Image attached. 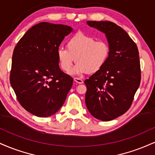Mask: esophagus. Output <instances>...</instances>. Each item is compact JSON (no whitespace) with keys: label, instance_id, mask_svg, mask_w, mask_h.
Masks as SVG:
<instances>
[{"label":"esophagus","instance_id":"1","mask_svg":"<svg viewBox=\"0 0 155 155\" xmlns=\"http://www.w3.org/2000/svg\"><path fill=\"white\" fill-rule=\"evenodd\" d=\"M74 81H76V83H78V84H82L84 81H83V80L82 79H79V78H74Z\"/></svg>","mask_w":155,"mask_h":155}]
</instances>
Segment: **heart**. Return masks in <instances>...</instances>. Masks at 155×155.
I'll return each mask as SVG.
<instances>
[{
  "instance_id": "1",
  "label": "heart",
  "mask_w": 155,
  "mask_h": 155,
  "mask_svg": "<svg viewBox=\"0 0 155 155\" xmlns=\"http://www.w3.org/2000/svg\"><path fill=\"white\" fill-rule=\"evenodd\" d=\"M60 68L68 73L75 60L76 65L71 71L74 75L95 73L106 65L110 55V47L104 40L96 41L94 37L77 33L68 39L67 48L57 50Z\"/></svg>"
}]
</instances>
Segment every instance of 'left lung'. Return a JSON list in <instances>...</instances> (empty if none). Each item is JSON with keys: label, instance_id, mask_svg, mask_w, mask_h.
I'll return each mask as SVG.
<instances>
[{"label": "left lung", "instance_id": "8db88e82", "mask_svg": "<svg viewBox=\"0 0 155 155\" xmlns=\"http://www.w3.org/2000/svg\"><path fill=\"white\" fill-rule=\"evenodd\" d=\"M104 33L110 47L106 65L84 81L85 103L92 116L104 122L125 113L139 87L140 68L138 47L120 26L109 21H87Z\"/></svg>", "mask_w": 155, "mask_h": 155}]
</instances>
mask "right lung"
<instances>
[{
	"mask_svg": "<svg viewBox=\"0 0 155 155\" xmlns=\"http://www.w3.org/2000/svg\"><path fill=\"white\" fill-rule=\"evenodd\" d=\"M71 27L40 22L25 33L12 55L10 83L26 111L39 117L62 107L73 79L60 70L57 50Z\"/></svg>",
	"mask_w": 155,
	"mask_h": 155,
	"instance_id": "1",
	"label": "right lung"
}]
</instances>
